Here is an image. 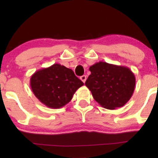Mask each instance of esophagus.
<instances>
[{"instance_id": "34e87169", "label": "esophagus", "mask_w": 158, "mask_h": 158, "mask_svg": "<svg viewBox=\"0 0 158 158\" xmlns=\"http://www.w3.org/2000/svg\"><path fill=\"white\" fill-rule=\"evenodd\" d=\"M80 79H81V81L83 82V83H85L86 79H87V76H86V75H82V76L80 77Z\"/></svg>"}]
</instances>
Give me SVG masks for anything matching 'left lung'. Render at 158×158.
I'll return each instance as SVG.
<instances>
[{"mask_svg": "<svg viewBox=\"0 0 158 158\" xmlns=\"http://www.w3.org/2000/svg\"><path fill=\"white\" fill-rule=\"evenodd\" d=\"M85 85L101 106L116 109L128 102L135 88L134 73L127 67L98 62L89 68Z\"/></svg>", "mask_w": 158, "mask_h": 158, "instance_id": "8db88e82", "label": "left lung"}]
</instances>
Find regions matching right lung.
<instances>
[{"label": "right lung", "instance_id": "1", "mask_svg": "<svg viewBox=\"0 0 158 158\" xmlns=\"http://www.w3.org/2000/svg\"><path fill=\"white\" fill-rule=\"evenodd\" d=\"M30 85L41 103L51 109H60L70 102L83 83L71 69L56 63L36 71L30 78Z\"/></svg>", "mask_w": 158, "mask_h": 158}]
</instances>
